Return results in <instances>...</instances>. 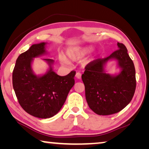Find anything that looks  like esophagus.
Returning a JSON list of instances; mask_svg holds the SVG:
<instances>
[{"label": "esophagus", "instance_id": "1", "mask_svg": "<svg viewBox=\"0 0 149 149\" xmlns=\"http://www.w3.org/2000/svg\"><path fill=\"white\" fill-rule=\"evenodd\" d=\"M75 77H76L77 79H80L81 78V73L79 72H77L76 74H75Z\"/></svg>", "mask_w": 149, "mask_h": 149}]
</instances>
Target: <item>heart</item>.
I'll use <instances>...</instances> for the list:
<instances>
[{
    "label": "heart",
    "instance_id": "1",
    "mask_svg": "<svg viewBox=\"0 0 149 149\" xmlns=\"http://www.w3.org/2000/svg\"><path fill=\"white\" fill-rule=\"evenodd\" d=\"M93 48L91 46L71 47L67 49L66 54L70 59L74 60V61H77L89 54L91 52L93 51ZM60 62L62 64L64 65L68 64V62L64 58H61Z\"/></svg>",
    "mask_w": 149,
    "mask_h": 149
}]
</instances>
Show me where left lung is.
I'll return each mask as SVG.
<instances>
[{
  "label": "left lung",
  "instance_id": "obj_1",
  "mask_svg": "<svg viewBox=\"0 0 149 149\" xmlns=\"http://www.w3.org/2000/svg\"><path fill=\"white\" fill-rule=\"evenodd\" d=\"M118 48L109 56L88 64L81 76L87 104L97 114L107 116L120 112L134 95V64L124 45L118 42ZM111 61L117 62L120 69L118 74H111L105 70V65Z\"/></svg>",
  "mask_w": 149,
  "mask_h": 149
}]
</instances>
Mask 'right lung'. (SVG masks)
Returning a JSON list of instances; mask_svg holds the SVG:
<instances>
[{
	"instance_id": "obj_1",
	"label": "right lung",
	"mask_w": 149,
	"mask_h": 149,
	"mask_svg": "<svg viewBox=\"0 0 149 149\" xmlns=\"http://www.w3.org/2000/svg\"><path fill=\"white\" fill-rule=\"evenodd\" d=\"M47 42L34 44L16 60L12 74V84L22 108L39 118H49L56 115L66 100L75 84V72L60 76L53 70L54 60L42 59L49 68L43 74H35L32 64L35 58L48 54Z\"/></svg>"
}]
</instances>
